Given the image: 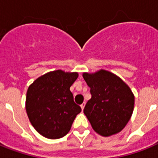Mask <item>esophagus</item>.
Here are the masks:
<instances>
[{
	"instance_id": "obj_1",
	"label": "esophagus",
	"mask_w": 158,
	"mask_h": 158,
	"mask_svg": "<svg viewBox=\"0 0 158 158\" xmlns=\"http://www.w3.org/2000/svg\"><path fill=\"white\" fill-rule=\"evenodd\" d=\"M80 106H81V109H82V110H83V109H84V106H85V102H83L82 105H80Z\"/></svg>"
}]
</instances>
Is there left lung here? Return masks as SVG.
I'll return each instance as SVG.
<instances>
[{
  "instance_id": "obj_1",
  "label": "left lung",
  "mask_w": 158,
  "mask_h": 158,
  "mask_svg": "<svg viewBox=\"0 0 158 158\" xmlns=\"http://www.w3.org/2000/svg\"><path fill=\"white\" fill-rule=\"evenodd\" d=\"M83 77L92 95L83 113L93 130L102 136L121 131L134 110L135 97L130 88L119 77L107 70L83 73Z\"/></svg>"
}]
</instances>
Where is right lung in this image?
Listing matches in <instances>:
<instances>
[{
    "label": "right lung",
    "instance_id": "1",
    "mask_svg": "<svg viewBox=\"0 0 158 158\" xmlns=\"http://www.w3.org/2000/svg\"><path fill=\"white\" fill-rule=\"evenodd\" d=\"M78 73L58 70L39 77L28 88L26 110L37 132L48 139H59L70 130L81 107L74 101L70 88Z\"/></svg>",
    "mask_w": 158,
    "mask_h": 158
}]
</instances>
